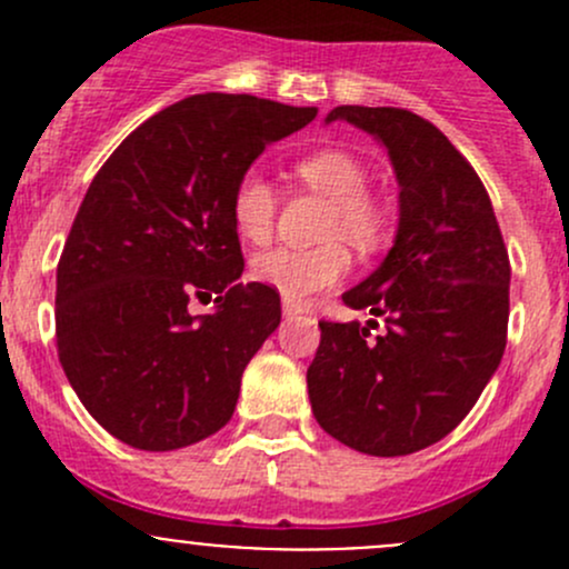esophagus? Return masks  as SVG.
I'll return each mask as SVG.
<instances>
[{
	"mask_svg": "<svg viewBox=\"0 0 569 569\" xmlns=\"http://www.w3.org/2000/svg\"><path fill=\"white\" fill-rule=\"evenodd\" d=\"M300 313V306H295V302L283 300V317H297Z\"/></svg>",
	"mask_w": 569,
	"mask_h": 569,
	"instance_id": "obj_1",
	"label": "esophagus"
}]
</instances>
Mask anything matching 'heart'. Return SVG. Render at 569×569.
Wrapping results in <instances>:
<instances>
[{"mask_svg": "<svg viewBox=\"0 0 569 569\" xmlns=\"http://www.w3.org/2000/svg\"><path fill=\"white\" fill-rule=\"evenodd\" d=\"M295 176L313 192L330 198L325 237L349 239L358 248H371L386 231L380 203L366 192L369 173L358 157L338 148H321L295 164ZM278 194L263 176L248 173L231 194V220L239 237L263 244L274 231ZM352 269V256L341 242H327L313 250L274 248L252 258L250 274L286 300L302 302L321 289L341 283Z\"/></svg>", "mask_w": 569, "mask_h": 569, "instance_id": "obj_1", "label": "heart"}]
</instances>
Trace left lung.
Wrapping results in <instances>:
<instances>
[{
	"mask_svg": "<svg viewBox=\"0 0 569 569\" xmlns=\"http://www.w3.org/2000/svg\"><path fill=\"white\" fill-rule=\"evenodd\" d=\"M369 131L399 181V228L380 267L343 291L386 321H319L308 396L319 427L371 457L438 443L476 405L507 347L509 256L490 194L449 137L399 107H336Z\"/></svg>",
	"mask_w": 569,
	"mask_h": 569,
	"instance_id": "left-lung-1",
	"label": "left lung"
}]
</instances>
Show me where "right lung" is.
<instances>
[{
	"label": "right lung",
	"instance_id": "obj_1",
	"mask_svg": "<svg viewBox=\"0 0 569 569\" xmlns=\"http://www.w3.org/2000/svg\"><path fill=\"white\" fill-rule=\"evenodd\" d=\"M317 107L200 93L137 126L84 194L57 263V355L90 416L123 443L173 451L237 410L280 297L242 283L231 194L269 142ZM216 300L203 318L188 302Z\"/></svg>",
	"mask_w": 569,
	"mask_h": 569
}]
</instances>
